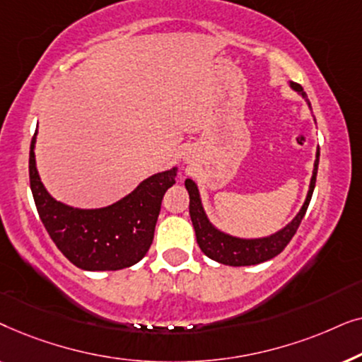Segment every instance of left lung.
Here are the masks:
<instances>
[{"label":"left lung","instance_id":"1","mask_svg":"<svg viewBox=\"0 0 362 362\" xmlns=\"http://www.w3.org/2000/svg\"><path fill=\"white\" fill-rule=\"evenodd\" d=\"M293 90L300 92L301 95L306 98V93L303 92L300 83L291 82ZM311 107V105H310ZM318 163H320V150L316 151L315 160V170L313 176H311L310 191L306 196V201L303 207H301L298 214L288 226L276 232V234L270 237H264V239H239V237L227 235L224 232L217 230L214 226L207 221V216L204 209H202L199 191L194 181L186 180V189L189 192V216L196 230V240L199 244L201 250L209 257V259L219 262L224 265L232 267H245V265H257L262 262L274 259L280 254L281 250L288 245V242L293 239V235L298 230L301 224V219L305 217V212L308 209V204L313 196L315 182H316V173H318Z\"/></svg>","mask_w":362,"mask_h":362}]
</instances>
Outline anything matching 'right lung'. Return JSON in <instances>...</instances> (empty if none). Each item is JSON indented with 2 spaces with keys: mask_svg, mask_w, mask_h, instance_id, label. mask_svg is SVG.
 Masks as SVG:
<instances>
[{
  "mask_svg": "<svg viewBox=\"0 0 362 362\" xmlns=\"http://www.w3.org/2000/svg\"><path fill=\"white\" fill-rule=\"evenodd\" d=\"M29 150V185L47 234L64 257L82 270H120L135 265L150 249L161 201L175 185L176 168L148 177L135 191L102 209H74L49 196Z\"/></svg>",
  "mask_w": 362,
  "mask_h": 362,
  "instance_id": "add662e5",
  "label": "right lung"
}]
</instances>
